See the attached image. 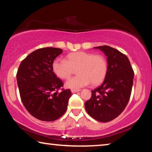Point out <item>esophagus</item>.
Here are the masks:
<instances>
[{
  "instance_id": "1",
  "label": "esophagus",
  "mask_w": 152,
  "mask_h": 152,
  "mask_svg": "<svg viewBox=\"0 0 152 152\" xmlns=\"http://www.w3.org/2000/svg\"><path fill=\"white\" fill-rule=\"evenodd\" d=\"M79 91H80V89H72L71 90V92H72V93H76V92H78Z\"/></svg>"
}]
</instances>
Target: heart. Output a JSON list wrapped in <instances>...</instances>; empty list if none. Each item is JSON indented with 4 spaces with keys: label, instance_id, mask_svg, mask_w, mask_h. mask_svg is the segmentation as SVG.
I'll return each mask as SVG.
<instances>
[{
    "label": "heart",
    "instance_id": "1",
    "mask_svg": "<svg viewBox=\"0 0 152 152\" xmlns=\"http://www.w3.org/2000/svg\"><path fill=\"white\" fill-rule=\"evenodd\" d=\"M77 69L78 76L67 80L66 86L78 89L92 82L97 85L103 81L107 72L106 59L101 55L85 51H76L66 56V60L56 58L52 63V70L61 79H68Z\"/></svg>",
    "mask_w": 152,
    "mask_h": 152
}]
</instances>
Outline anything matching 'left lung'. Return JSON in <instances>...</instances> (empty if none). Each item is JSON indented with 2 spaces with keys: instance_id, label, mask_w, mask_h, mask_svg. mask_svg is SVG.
<instances>
[{
  "instance_id": "8db88e82",
  "label": "left lung",
  "mask_w": 152,
  "mask_h": 152,
  "mask_svg": "<svg viewBox=\"0 0 152 152\" xmlns=\"http://www.w3.org/2000/svg\"><path fill=\"white\" fill-rule=\"evenodd\" d=\"M94 48L107 57V72L101 85L92 91L85 109L93 119L106 123L119 116L127 105L134 72L128 58L119 50L108 45Z\"/></svg>"
}]
</instances>
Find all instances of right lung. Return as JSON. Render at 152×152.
<instances>
[{
	"mask_svg": "<svg viewBox=\"0 0 152 152\" xmlns=\"http://www.w3.org/2000/svg\"><path fill=\"white\" fill-rule=\"evenodd\" d=\"M62 51L56 48L38 49L21 61L17 73L23 104L33 117L43 121L62 116L72 95L70 89H61L63 82L52 70L53 60Z\"/></svg>",
	"mask_w": 152,
	"mask_h": 152,
	"instance_id": "right-lung-1",
	"label": "right lung"
}]
</instances>
